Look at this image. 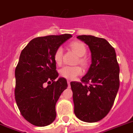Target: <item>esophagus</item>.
<instances>
[{"label": "esophagus", "instance_id": "obj_1", "mask_svg": "<svg viewBox=\"0 0 133 133\" xmlns=\"http://www.w3.org/2000/svg\"><path fill=\"white\" fill-rule=\"evenodd\" d=\"M68 87L69 88L70 87V81L68 80Z\"/></svg>", "mask_w": 133, "mask_h": 133}]
</instances>
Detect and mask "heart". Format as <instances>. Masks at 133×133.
<instances>
[{"label":"heart","instance_id":"b5f03b06","mask_svg":"<svg viewBox=\"0 0 133 133\" xmlns=\"http://www.w3.org/2000/svg\"><path fill=\"white\" fill-rule=\"evenodd\" d=\"M70 47L76 54L79 56L77 62L82 65H86L88 64V60L83 55L86 52V48L85 45L80 41H73L70 44ZM54 60L56 64L60 65L63 62V49L61 47H58L54 52ZM83 73V70L80 66H65L60 70L59 74L61 77L69 80H73L76 79L78 76Z\"/></svg>","mask_w":133,"mask_h":133}]
</instances>
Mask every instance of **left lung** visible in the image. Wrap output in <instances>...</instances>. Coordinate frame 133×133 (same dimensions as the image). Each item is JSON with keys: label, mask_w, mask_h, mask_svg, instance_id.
Wrapping results in <instances>:
<instances>
[{"label": "left lung", "mask_w": 133, "mask_h": 133, "mask_svg": "<svg viewBox=\"0 0 133 133\" xmlns=\"http://www.w3.org/2000/svg\"><path fill=\"white\" fill-rule=\"evenodd\" d=\"M77 38L92 53V64L81 82L72 81L75 114L85 122H97L111 110L119 88V66L115 50L107 41L90 35Z\"/></svg>", "instance_id": "8db88e82"}]
</instances>
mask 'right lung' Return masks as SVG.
I'll return each instance as SVG.
<instances>
[{"instance_id": "obj_1", "label": "right lung", "mask_w": 133, "mask_h": 133, "mask_svg": "<svg viewBox=\"0 0 133 133\" xmlns=\"http://www.w3.org/2000/svg\"><path fill=\"white\" fill-rule=\"evenodd\" d=\"M69 34L32 39L22 50L15 69V99L20 112L30 124L45 126L56 118V101L68 87L56 71L54 54Z\"/></svg>"}]
</instances>
